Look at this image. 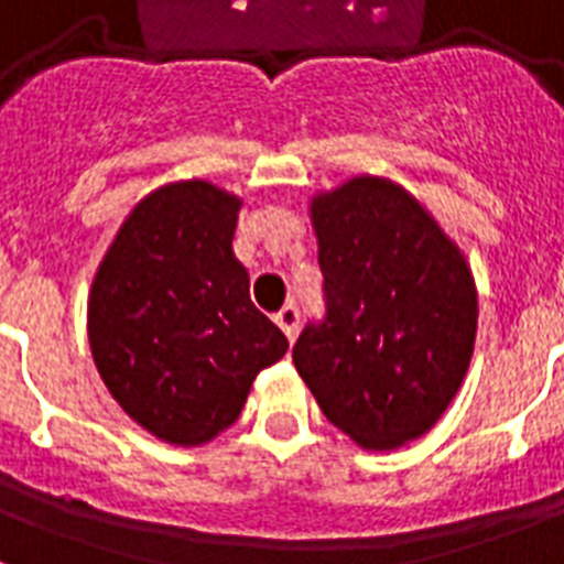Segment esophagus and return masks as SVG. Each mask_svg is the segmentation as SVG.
<instances>
[{"instance_id": "esophagus-1", "label": "esophagus", "mask_w": 564, "mask_h": 564, "mask_svg": "<svg viewBox=\"0 0 564 564\" xmlns=\"http://www.w3.org/2000/svg\"><path fill=\"white\" fill-rule=\"evenodd\" d=\"M274 322H278V327H281L283 334H286V339L290 343H295V336H299V325H301V313L299 307H292V304H286V307L274 316Z\"/></svg>"}]
</instances>
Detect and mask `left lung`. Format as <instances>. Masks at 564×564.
I'll return each instance as SVG.
<instances>
[{
	"instance_id": "obj_1",
	"label": "left lung",
	"mask_w": 564,
	"mask_h": 564,
	"mask_svg": "<svg viewBox=\"0 0 564 564\" xmlns=\"http://www.w3.org/2000/svg\"><path fill=\"white\" fill-rule=\"evenodd\" d=\"M325 313L292 362L330 424L369 451L419 438L463 386L477 290L459 248L389 181L354 178L313 202Z\"/></svg>"
}]
</instances>
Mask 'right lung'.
<instances>
[{"label": "right lung", "mask_w": 564, "mask_h": 564, "mask_svg": "<svg viewBox=\"0 0 564 564\" xmlns=\"http://www.w3.org/2000/svg\"><path fill=\"white\" fill-rule=\"evenodd\" d=\"M239 202L181 181L137 204L90 292V348L119 406L170 445L239 419L254 377L290 343L248 295L234 257Z\"/></svg>", "instance_id": "right-lung-1"}]
</instances>
